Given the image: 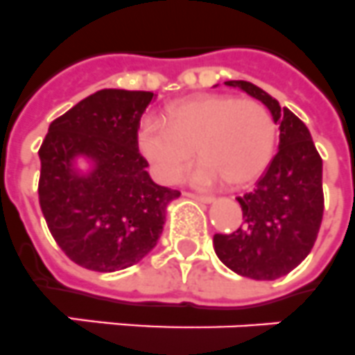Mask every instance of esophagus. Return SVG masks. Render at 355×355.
<instances>
[{"label":"esophagus","mask_w":355,"mask_h":355,"mask_svg":"<svg viewBox=\"0 0 355 355\" xmlns=\"http://www.w3.org/2000/svg\"><path fill=\"white\" fill-rule=\"evenodd\" d=\"M187 196H191V198H195V200L198 202H204V204H211V202L214 200L213 196L209 195H200V193H186Z\"/></svg>","instance_id":"34e87169"}]
</instances>
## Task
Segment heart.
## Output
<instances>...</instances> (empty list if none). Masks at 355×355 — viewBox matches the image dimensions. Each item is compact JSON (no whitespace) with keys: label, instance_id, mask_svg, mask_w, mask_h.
I'll use <instances>...</instances> for the list:
<instances>
[{"label":"heart","instance_id":"1","mask_svg":"<svg viewBox=\"0 0 355 355\" xmlns=\"http://www.w3.org/2000/svg\"><path fill=\"white\" fill-rule=\"evenodd\" d=\"M278 124L256 101L233 95H204L169 106L162 119L139 124L137 146L160 182H173L196 153L204 157L187 178L200 186L227 180L254 182L272 159Z\"/></svg>","mask_w":355,"mask_h":355}]
</instances>
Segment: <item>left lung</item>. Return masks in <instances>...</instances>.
Segmentation results:
<instances>
[{"mask_svg": "<svg viewBox=\"0 0 355 355\" xmlns=\"http://www.w3.org/2000/svg\"><path fill=\"white\" fill-rule=\"evenodd\" d=\"M269 108L279 124V150L252 191L238 196L242 223L213 236L223 265L252 279H276L311 252L323 218V162L311 132L288 108L247 81H227Z\"/></svg>", "mask_w": 355, "mask_h": 355, "instance_id": "8db88e82", "label": "left lung"}]
</instances>
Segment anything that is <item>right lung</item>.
Returning a JSON list of instances; mask_svg holds the SVG:
<instances>
[{"label":"right lung","mask_w":355,"mask_h":355,"mask_svg":"<svg viewBox=\"0 0 355 355\" xmlns=\"http://www.w3.org/2000/svg\"><path fill=\"white\" fill-rule=\"evenodd\" d=\"M151 99V92H95L50 124L40 148L41 211L61 251L85 269L113 272L141 261L180 196L151 180L137 150ZM79 154L96 164L88 178L71 168Z\"/></svg>","instance_id":"1"}]
</instances>
